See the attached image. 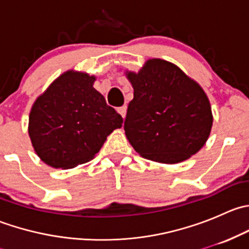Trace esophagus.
Returning a JSON list of instances; mask_svg holds the SVG:
<instances>
[{
    "label": "esophagus",
    "instance_id": "obj_1",
    "mask_svg": "<svg viewBox=\"0 0 249 249\" xmlns=\"http://www.w3.org/2000/svg\"><path fill=\"white\" fill-rule=\"evenodd\" d=\"M118 112L120 113V115H122L123 118H125V115H126V106H122L118 108Z\"/></svg>",
    "mask_w": 249,
    "mask_h": 249
}]
</instances>
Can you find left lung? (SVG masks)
I'll use <instances>...</instances> for the list:
<instances>
[{
	"label": "left lung",
	"instance_id": "obj_1",
	"mask_svg": "<svg viewBox=\"0 0 249 249\" xmlns=\"http://www.w3.org/2000/svg\"><path fill=\"white\" fill-rule=\"evenodd\" d=\"M134 99L124 130L145 159L176 164L199 152L210 136L212 110L197 83L177 66L149 60L139 73H127Z\"/></svg>",
	"mask_w": 249,
	"mask_h": 249
}]
</instances>
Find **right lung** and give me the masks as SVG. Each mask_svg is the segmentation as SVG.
<instances>
[{
  "label": "right lung",
  "instance_id": "obj_1",
  "mask_svg": "<svg viewBox=\"0 0 249 249\" xmlns=\"http://www.w3.org/2000/svg\"><path fill=\"white\" fill-rule=\"evenodd\" d=\"M95 77L69 71L36 100L29 135L37 155L55 169L89 161L123 118L94 89Z\"/></svg>",
  "mask_w": 249,
  "mask_h": 249
}]
</instances>
